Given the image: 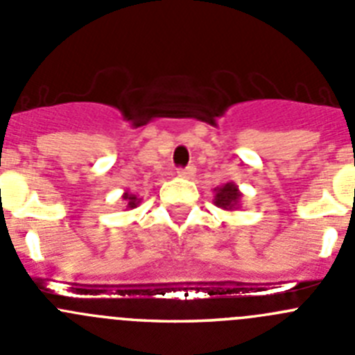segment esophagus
Segmentation results:
<instances>
[{
	"label": "esophagus",
	"instance_id": "1",
	"mask_svg": "<svg viewBox=\"0 0 355 355\" xmlns=\"http://www.w3.org/2000/svg\"><path fill=\"white\" fill-rule=\"evenodd\" d=\"M195 174H197V168H195L193 165H188V167L184 168H178V175H180V178H188V180H191Z\"/></svg>",
	"mask_w": 355,
	"mask_h": 355
}]
</instances>
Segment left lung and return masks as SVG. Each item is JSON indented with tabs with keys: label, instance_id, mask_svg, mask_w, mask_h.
<instances>
[{
	"label": "left lung",
	"instance_id": "left-lung-1",
	"mask_svg": "<svg viewBox=\"0 0 355 355\" xmlns=\"http://www.w3.org/2000/svg\"><path fill=\"white\" fill-rule=\"evenodd\" d=\"M214 205L216 207L223 209L226 212H235L242 207L241 198L242 191L239 190V187L232 181L221 184V187L214 188Z\"/></svg>",
	"mask_w": 355,
	"mask_h": 355
}]
</instances>
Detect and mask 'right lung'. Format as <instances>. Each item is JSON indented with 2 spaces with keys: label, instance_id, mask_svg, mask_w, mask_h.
I'll use <instances>...</instances> for the list:
<instances>
[{
  "label": "right lung",
  "instance_id": "add662e5",
  "mask_svg": "<svg viewBox=\"0 0 355 355\" xmlns=\"http://www.w3.org/2000/svg\"><path fill=\"white\" fill-rule=\"evenodd\" d=\"M121 200L125 202V211H130V209H136L137 205L143 202V198L137 197V195L134 193H129V191H125V193L121 195Z\"/></svg>",
  "mask_w": 355,
  "mask_h": 355
}]
</instances>
